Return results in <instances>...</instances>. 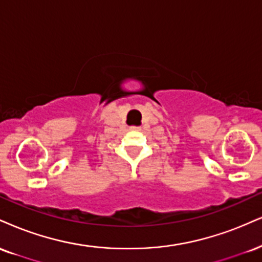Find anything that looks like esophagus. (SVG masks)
Segmentation results:
<instances>
[{
    "mask_svg": "<svg viewBox=\"0 0 262 262\" xmlns=\"http://www.w3.org/2000/svg\"><path fill=\"white\" fill-rule=\"evenodd\" d=\"M132 129H133V130H140V127H133Z\"/></svg>",
    "mask_w": 262,
    "mask_h": 262,
    "instance_id": "esophagus-1",
    "label": "esophagus"
}]
</instances>
